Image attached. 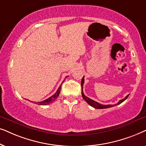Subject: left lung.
<instances>
[{
	"label": "left lung",
	"instance_id": "left-lung-1",
	"mask_svg": "<svg viewBox=\"0 0 146 146\" xmlns=\"http://www.w3.org/2000/svg\"><path fill=\"white\" fill-rule=\"evenodd\" d=\"M84 77L82 78V80H81V89H82V91H81V94H82V97L84 99V100L86 102L87 104L89 105H90L91 106H92L93 108H96V109H106V108H112V107L113 106H117V105H119L120 104H121L122 102H123L124 101H125L126 99L128 98V96H129V95H127V96L125 97V98L123 99V100H119V102L117 103V104H115V105H102V104H99L98 102H95V101H93L92 100H91L90 98H87V96H85L84 95V93L83 92V83H84Z\"/></svg>",
	"mask_w": 146,
	"mask_h": 146
}]
</instances>
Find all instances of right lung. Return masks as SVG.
I'll use <instances>...</instances> for the list:
<instances>
[{"instance_id":"add662e5","label":"right lung","mask_w":146,"mask_h":146,"mask_svg":"<svg viewBox=\"0 0 146 146\" xmlns=\"http://www.w3.org/2000/svg\"><path fill=\"white\" fill-rule=\"evenodd\" d=\"M67 78V77H66ZM62 85V84H61ZM61 85H60V87L58 88L57 92H56L55 94H53V96H50V98H48V99H46V100L42 101V102H38V105H40V106H46V105L47 104H49L50 103H52L53 102V101H55L56 99L57 98V97L59 96V93H60V91H61Z\"/></svg>"}]
</instances>
